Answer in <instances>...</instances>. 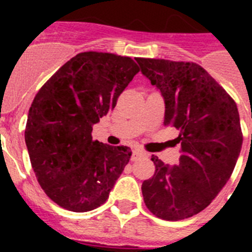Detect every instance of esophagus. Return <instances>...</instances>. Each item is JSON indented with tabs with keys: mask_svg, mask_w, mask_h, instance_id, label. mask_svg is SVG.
<instances>
[{
	"mask_svg": "<svg viewBox=\"0 0 252 252\" xmlns=\"http://www.w3.org/2000/svg\"><path fill=\"white\" fill-rule=\"evenodd\" d=\"M142 156H144L142 152H140V150H133V152H132V161H136V159H138V158L142 157Z\"/></svg>",
	"mask_w": 252,
	"mask_h": 252,
	"instance_id": "1",
	"label": "esophagus"
}]
</instances>
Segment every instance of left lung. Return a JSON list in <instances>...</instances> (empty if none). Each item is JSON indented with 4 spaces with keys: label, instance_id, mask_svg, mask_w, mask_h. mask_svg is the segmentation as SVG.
Here are the masks:
<instances>
[{
    "label": "left lung",
    "instance_id": "1",
    "mask_svg": "<svg viewBox=\"0 0 252 252\" xmlns=\"http://www.w3.org/2000/svg\"><path fill=\"white\" fill-rule=\"evenodd\" d=\"M142 74L165 99V126H175L178 165L153 156L156 172L144 180V201L154 216L179 221L197 215L230 179L242 148L237 104L222 86L195 63L137 59Z\"/></svg>",
    "mask_w": 252,
    "mask_h": 252
}]
</instances>
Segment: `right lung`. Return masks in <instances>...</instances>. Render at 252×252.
<instances>
[{"label": "right lung", "instance_id": "right-lung-1", "mask_svg": "<svg viewBox=\"0 0 252 252\" xmlns=\"http://www.w3.org/2000/svg\"><path fill=\"white\" fill-rule=\"evenodd\" d=\"M140 68L130 57L82 52L65 63L30 107L25 140L40 187L64 209L89 212L108 199L129 162L128 146L93 140Z\"/></svg>", "mask_w": 252, "mask_h": 252}]
</instances>
